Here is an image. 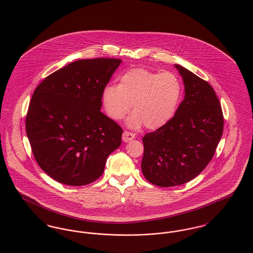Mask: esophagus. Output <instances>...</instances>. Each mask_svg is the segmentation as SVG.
<instances>
[{
  "mask_svg": "<svg viewBox=\"0 0 253 253\" xmlns=\"http://www.w3.org/2000/svg\"><path fill=\"white\" fill-rule=\"evenodd\" d=\"M134 138H135V134H133L131 132H128V131H125L122 135V139H123L124 142H128V141H130Z\"/></svg>",
  "mask_w": 253,
  "mask_h": 253,
  "instance_id": "1",
  "label": "esophagus"
}]
</instances>
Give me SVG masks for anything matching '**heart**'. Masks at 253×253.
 I'll return each mask as SVG.
<instances>
[{
    "mask_svg": "<svg viewBox=\"0 0 253 253\" xmlns=\"http://www.w3.org/2000/svg\"><path fill=\"white\" fill-rule=\"evenodd\" d=\"M182 95L181 80L173 72L132 68L120 76L118 85L108 84L103 88L102 103L114 120L126 117L133 104L134 114L128 125L134 129L144 125L156 130L173 118Z\"/></svg>",
    "mask_w": 253,
    "mask_h": 253,
    "instance_id": "obj_1",
    "label": "heart"
}]
</instances>
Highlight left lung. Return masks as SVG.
Here are the masks:
<instances>
[{"mask_svg": "<svg viewBox=\"0 0 253 253\" xmlns=\"http://www.w3.org/2000/svg\"><path fill=\"white\" fill-rule=\"evenodd\" d=\"M174 66L183 78L185 98L169 123L142 137V173L153 185L165 188L199 174L212 160L223 131L214 88L185 67Z\"/></svg>", "mask_w": 253, "mask_h": 253, "instance_id": "8db88e82", "label": "left lung"}]
</instances>
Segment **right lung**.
I'll use <instances>...</instances> for the list:
<instances>
[{"mask_svg": "<svg viewBox=\"0 0 253 253\" xmlns=\"http://www.w3.org/2000/svg\"><path fill=\"white\" fill-rule=\"evenodd\" d=\"M118 58L80 59L44 79L26 117V132L41 169L68 186L103 174L123 130L105 116L102 91L121 63Z\"/></svg>", "mask_w": 253, "mask_h": 253, "instance_id": "add662e5", "label": "right lung"}]
</instances>
